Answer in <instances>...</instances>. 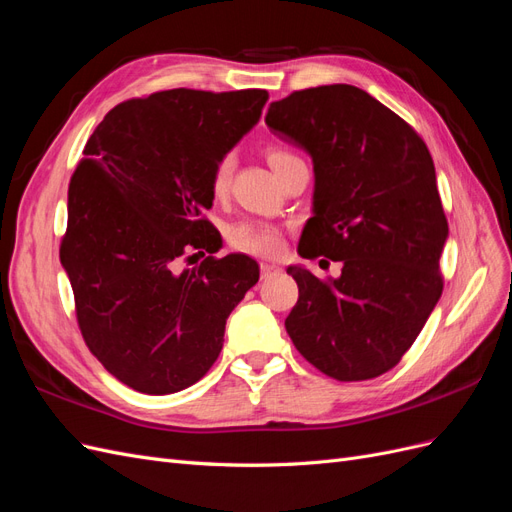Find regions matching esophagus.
I'll list each match as a JSON object with an SVG mask.
<instances>
[{
  "mask_svg": "<svg viewBox=\"0 0 512 512\" xmlns=\"http://www.w3.org/2000/svg\"><path fill=\"white\" fill-rule=\"evenodd\" d=\"M277 273H282V267L271 265V262H262V265H260V275L262 277H271V275H277Z\"/></svg>",
  "mask_w": 512,
  "mask_h": 512,
  "instance_id": "34e87169",
  "label": "esophagus"
}]
</instances>
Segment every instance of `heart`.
I'll list each match as a JSON object with an SVG mask.
<instances>
[{
    "label": "heart",
    "instance_id": "1",
    "mask_svg": "<svg viewBox=\"0 0 512 512\" xmlns=\"http://www.w3.org/2000/svg\"><path fill=\"white\" fill-rule=\"evenodd\" d=\"M265 156L269 166L275 170V175L280 179L292 164L301 162L292 151H288L282 145H269L265 149ZM232 170H235V156H232V153H226V156H222L218 162H215L209 177L213 196L226 194ZM228 243L232 250L237 252L271 258L282 252V230L265 222H239L228 228Z\"/></svg>",
    "mask_w": 512,
    "mask_h": 512
}]
</instances>
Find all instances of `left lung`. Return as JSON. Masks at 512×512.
I'll return each mask as SVG.
<instances>
[{"label": "left lung", "instance_id": "left-lung-1", "mask_svg": "<svg viewBox=\"0 0 512 512\" xmlns=\"http://www.w3.org/2000/svg\"><path fill=\"white\" fill-rule=\"evenodd\" d=\"M267 126L314 162V215L303 258L342 262L320 280L288 273L299 301L286 318L292 344L342 382L393 369L442 294L448 222L429 149L408 123L367 91L322 85L271 102Z\"/></svg>", "mask_w": 512, "mask_h": 512}]
</instances>
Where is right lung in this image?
Masks as SVG:
<instances>
[{
	"label": "right lung",
	"instance_id": "right-lung-1",
	"mask_svg": "<svg viewBox=\"0 0 512 512\" xmlns=\"http://www.w3.org/2000/svg\"><path fill=\"white\" fill-rule=\"evenodd\" d=\"M265 89H168L117 104L89 136L68 188L59 258L85 344L108 374L147 395L203 378L226 318L258 282L245 254L218 252L211 170L250 132ZM193 256L190 257L189 254Z\"/></svg>",
	"mask_w": 512,
	"mask_h": 512
}]
</instances>
